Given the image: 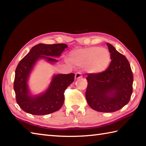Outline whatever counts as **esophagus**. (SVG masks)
Here are the masks:
<instances>
[{
	"label": "esophagus",
	"mask_w": 146,
	"mask_h": 146,
	"mask_svg": "<svg viewBox=\"0 0 146 146\" xmlns=\"http://www.w3.org/2000/svg\"><path fill=\"white\" fill-rule=\"evenodd\" d=\"M82 73L81 72H77L75 74V79L76 80L82 78Z\"/></svg>",
	"instance_id": "1"
}]
</instances>
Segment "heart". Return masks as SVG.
Wrapping results in <instances>:
<instances>
[{"instance_id": "obj_1", "label": "heart", "mask_w": 146, "mask_h": 146, "mask_svg": "<svg viewBox=\"0 0 146 146\" xmlns=\"http://www.w3.org/2000/svg\"><path fill=\"white\" fill-rule=\"evenodd\" d=\"M110 53L108 49L97 46L78 49L70 54L71 63L78 66H86L91 73H100L107 69L110 62Z\"/></svg>"}]
</instances>
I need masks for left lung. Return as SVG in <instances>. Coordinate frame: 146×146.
I'll return each instance as SVG.
<instances>
[{
  "mask_svg": "<svg viewBox=\"0 0 146 146\" xmlns=\"http://www.w3.org/2000/svg\"><path fill=\"white\" fill-rule=\"evenodd\" d=\"M111 62L100 73H88L85 97L92 109L113 112L129 103L133 90L134 77L129 62L124 55L107 43Z\"/></svg>",
  "mask_w": 146,
  "mask_h": 146,
  "instance_id": "obj_1",
  "label": "left lung"
}]
</instances>
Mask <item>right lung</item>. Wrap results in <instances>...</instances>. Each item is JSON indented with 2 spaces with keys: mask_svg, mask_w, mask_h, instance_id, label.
<instances>
[{
  "mask_svg": "<svg viewBox=\"0 0 146 146\" xmlns=\"http://www.w3.org/2000/svg\"><path fill=\"white\" fill-rule=\"evenodd\" d=\"M68 46L63 43L53 44H39L19 61L15 72L14 89L17 104L26 112L36 115H47L60 110L64 101L65 90L75 80V74L54 75L48 90L38 97L29 95L27 79L36 61L45 58L49 62H57L52 58L60 56Z\"/></svg>",
  "mask_w": 146,
  "mask_h": 146,
  "instance_id": "1",
  "label": "right lung"
}]
</instances>
